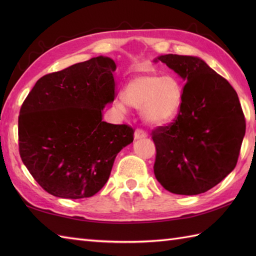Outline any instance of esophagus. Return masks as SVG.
Listing matches in <instances>:
<instances>
[{"label":"esophagus","mask_w":256,"mask_h":256,"mask_svg":"<svg viewBox=\"0 0 256 256\" xmlns=\"http://www.w3.org/2000/svg\"><path fill=\"white\" fill-rule=\"evenodd\" d=\"M148 138V133L143 131V130H140V128L135 130V133H134V138L135 140H142V138Z\"/></svg>","instance_id":"esophagus-1"}]
</instances>
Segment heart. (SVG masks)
I'll return each instance as SVG.
<instances>
[{
    "instance_id": "b5f03b06",
    "label": "heart",
    "mask_w": 256,
    "mask_h": 256,
    "mask_svg": "<svg viewBox=\"0 0 256 256\" xmlns=\"http://www.w3.org/2000/svg\"><path fill=\"white\" fill-rule=\"evenodd\" d=\"M123 98L128 106L142 111L148 124L162 125L172 121L180 110L182 88L172 76L148 74L130 80Z\"/></svg>"
}]
</instances>
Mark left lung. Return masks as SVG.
<instances>
[{"label":"left lung","instance_id":"left-lung-1","mask_svg":"<svg viewBox=\"0 0 256 256\" xmlns=\"http://www.w3.org/2000/svg\"><path fill=\"white\" fill-rule=\"evenodd\" d=\"M186 84L175 121L152 132L156 146L154 174L168 192L199 194L234 170L246 134V118L236 90L194 56L162 55Z\"/></svg>","mask_w":256,"mask_h":256}]
</instances>
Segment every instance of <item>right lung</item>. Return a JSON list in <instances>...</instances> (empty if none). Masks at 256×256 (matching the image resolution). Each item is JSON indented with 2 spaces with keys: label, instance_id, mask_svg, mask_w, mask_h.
<instances>
[{
  "label": "right lung",
  "instance_id": "add662e5",
  "mask_svg": "<svg viewBox=\"0 0 256 256\" xmlns=\"http://www.w3.org/2000/svg\"><path fill=\"white\" fill-rule=\"evenodd\" d=\"M116 69L111 58H91L42 77L25 99L20 155L48 194L92 197L108 182L118 152L133 142L130 125L102 121L116 96Z\"/></svg>",
  "mask_w": 256,
  "mask_h": 256
}]
</instances>
